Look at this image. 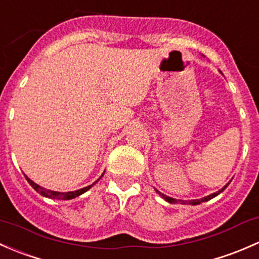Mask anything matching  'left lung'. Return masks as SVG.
<instances>
[{
    "instance_id": "8db88e82",
    "label": "left lung",
    "mask_w": 259,
    "mask_h": 259,
    "mask_svg": "<svg viewBox=\"0 0 259 259\" xmlns=\"http://www.w3.org/2000/svg\"><path fill=\"white\" fill-rule=\"evenodd\" d=\"M229 185V183H227V185L225 186V187L223 188H221L220 191L218 192H215V193H212V194H209V196H207V197H203V198H201V199H193V201H181V199H176V198H172V197H168V196H166V194H163V193H161V192L159 191H157L156 189V192L157 193L159 194V196L162 197V198L164 199V201H167V202H169V203H182V204H186V203H188V204H192V206H196V204H199V203H202V202H207V201H209V199H212L213 197H215V196H218V194L221 193V192H223L225 191L226 188H227V186Z\"/></svg>"
}]
</instances>
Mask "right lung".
Wrapping results in <instances>:
<instances>
[{
    "instance_id": "add662e5",
    "label": "right lung",
    "mask_w": 259,
    "mask_h": 259,
    "mask_svg": "<svg viewBox=\"0 0 259 259\" xmlns=\"http://www.w3.org/2000/svg\"><path fill=\"white\" fill-rule=\"evenodd\" d=\"M102 176H101V177H102ZM25 177H26V180H27V182L32 186V188H33L36 192H38L39 194H42V196H44V197H47V198H53V199H63V201H67V199L76 198V197L81 196L82 193H84V192L89 191V189L92 187V186H95V183H97L98 180H101V177H100L97 181H96L95 183H92V185L87 186V187H83V188H81V189H77V191H72V192H56V191H51V189H46V188L41 187V186H38V185H37V183H34L33 181H31L30 178L27 177V176H25Z\"/></svg>"
}]
</instances>
